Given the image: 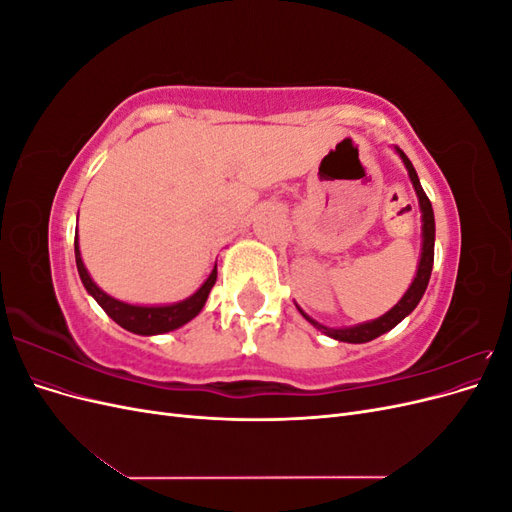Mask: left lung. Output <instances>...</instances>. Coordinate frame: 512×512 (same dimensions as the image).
Listing matches in <instances>:
<instances>
[{
	"mask_svg": "<svg viewBox=\"0 0 512 512\" xmlns=\"http://www.w3.org/2000/svg\"><path fill=\"white\" fill-rule=\"evenodd\" d=\"M395 151L399 153L401 162H404L406 170H408V177L412 181V188L416 192L418 198V207H421V222H423V243H421V258H418V267H416V275L410 284V288L404 292V297L397 301L395 307H391L389 312L384 316L376 318V320H369V322H361V324H354V327H342V329H331V327H324V324L316 322L314 318H309L303 309L299 307L301 316L309 322L314 324L318 331H322L324 335H329L337 342H348V344H365L371 342V339L380 337L382 333L395 329L397 324L404 320L406 316H410L414 312V307L418 305V301L423 299V294L427 290L429 284V277H431V269H433V243H436V220H433V209L427 194L421 188V181H418L416 170L412 166V162L408 160V156L399 147H395Z\"/></svg>",
	"mask_w": 512,
	"mask_h": 512,
	"instance_id": "1",
	"label": "left lung"
}]
</instances>
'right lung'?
<instances>
[{
    "label": "right lung",
    "mask_w": 512,
    "mask_h": 512,
    "mask_svg": "<svg viewBox=\"0 0 512 512\" xmlns=\"http://www.w3.org/2000/svg\"><path fill=\"white\" fill-rule=\"evenodd\" d=\"M74 256H76V269H79L85 290L98 301V305L108 314V318H113L119 327L136 335H162L183 327V324H188L192 318L200 314V309L205 307L209 292L215 280H218V265H215L207 280L203 282V286H200L194 294H190L188 299L168 303V305H132L111 297V294H106L94 280H91V275L85 269L83 258H81L79 232H76L74 237Z\"/></svg>",
    "instance_id": "1"
}]
</instances>
